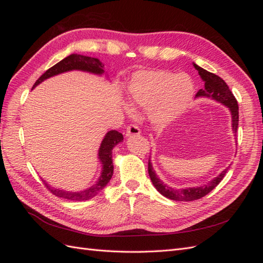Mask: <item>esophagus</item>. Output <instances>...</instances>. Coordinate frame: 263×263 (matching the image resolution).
Wrapping results in <instances>:
<instances>
[{
  "instance_id": "esophagus-1",
  "label": "esophagus",
  "mask_w": 263,
  "mask_h": 263,
  "mask_svg": "<svg viewBox=\"0 0 263 263\" xmlns=\"http://www.w3.org/2000/svg\"><path fill=\"white\" fill-rule=\"evenodd\" d=\"M139 134H140V129L136 124H130L127 126V128H126V136L127 137L137 136V135H139Z\"/></svg>"
}]
</instances>
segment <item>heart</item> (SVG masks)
Listing matches in <instances>:
<instances>
[{"mask_svg": "<svg viewBox=\"0 0 263 263\" xmlns=\"http://www.w3.org/2000/svg\"><path fill=\"white\" fill-rule=\"evenodd\" d=\"M193 93V82L186 74H173L166 70L138 71L128 84L130 101L149 107V118L158 126L173 122L184 112Z\"/></svg>", "mask_w": 263, "mask_h": 263, "instance_id": "heart-1", "label": "heart"}]
</instances>
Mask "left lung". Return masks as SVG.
<instances>
[{"instance_id": "1", "label": "left lung", "mask_w": 263, "mask_h": 263, "mask_svg": "<svg viewBox=\"0 0 263 263\" xmlns=\"http://www.w3.org/2000/svg\"><path fill=\"white\" fill-rule=\"evenodd\" d=\"M194 68L198 71V74L201 76V78L204 81V87L203 89L198 90V92L196 93V97L210 98L221 103V104L226 105L230 109V112H232L233 130L236 135L237 128H238V122H239V107H238V103L236 98L234 97L233 92L229 90V86L220 77L214 74L212 72H209L208 70L198 67L197 65H195V63H194ZM227 170L228 168L222 171L218 177H216L210 183H208V184H205L203 186L177 190L164 184V183L156 176V173L153 169V165H151V162H150V158L148 160V173L151 181H153V184L158 190L159 193H161L163 196L168 197L173 201L191 202L208 195L211 191L216 187L219 184V182L224 179Z\"/></svg>"}]
</instances>
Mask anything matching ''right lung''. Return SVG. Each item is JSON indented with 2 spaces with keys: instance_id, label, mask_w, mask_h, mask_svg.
Listing matches in <instances>:
<instances>
[{
  "instance_id": "add662e5",
  "label": "right lung",
  "mask_w": 263,
  "mask_h": 263,
  "mask_svg": "<svg viewBox=\"0 0 263 263\" xmlns=\"http://www.w3.org/2000/svg\"><path fill=\"white\" fill-rule=\"evenodd\" d=\"M103 68H104V65H103L98 58H91V57H86V55L73 53V54L68 55L67 58L62 59L58 63H55L53 67L47 70L46 72L35 82L33 87H35L36 85L46 80V79L53 77L55 74L66 72V71L82 70V71H87V72H92L95 74H102L104 72ZM122 140H123V135L121 133H118L117 130H110L105 135V137L103 139L99 150V158H100V161L103 164L102 174L99 181L97 182V184H94L90 189L81 191V192H67V191L51 189L48 184H46V183L45 185L48 187V190L53 195L66 198V200H70V201L90 200V198L97 195L101 190L104 189L107 183L109 182V180L112 179L113 169H114L113 161H112V150L118 142H121Z\"/></svg>"
}]
</instances>
